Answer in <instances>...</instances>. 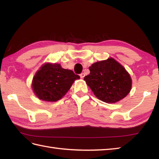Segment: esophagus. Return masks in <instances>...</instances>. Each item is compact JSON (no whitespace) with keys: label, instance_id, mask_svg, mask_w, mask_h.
<instances>
[{"label":"esophagus","instance_id":"1","mask_svg":"<svg viewBox=\"0 0 159 159\" xmlns=\"http://www.w3.org/2000/svg\"><path fill=\"white\" fill-rule=\"evenodd\" d=\"M85 74L84 73H81L80 74V78H81V79H83V78L85 77Z\"/></svg>","mask_w":159,"mask_h":159}]
</instances>
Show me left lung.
Segmentation results:
<instances>
[{"label": "left lung", "mask_w": 159, "mask_h": 159, "mask_svg": "<svg viewBox=\"0 0 159 159\" xmlns=\"http://www.w3.org/2000/svg\"><path fill=\"white\" fill-rule=\"evenodd\" d=\"M85 76L87 85L98 98L116 103L126 97L132 87V79L126 69L113 58L93 63Z\"/></svg>", "instance_id": "1"}]
</instances>
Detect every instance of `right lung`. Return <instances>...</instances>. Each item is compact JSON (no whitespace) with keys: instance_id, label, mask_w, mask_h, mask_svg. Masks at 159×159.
Here are the masks:
<instances>
[{"instance_id":"obj_1","label":"right lung","mask_w":159,"mask_h":159,"mask_svg":"<svg viewBox=\"0 0 159 159\" xmlns=\"http://www.w3.org/2000/svg\"><path fill=\"white\" fill-rule=\"evenodd\" d=\"M80 76L72 70L63 69L59 63H47L36 72L32 88L39 99L47 102L60 100Z\"/></svg>"}]
</instances>
